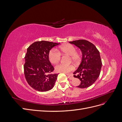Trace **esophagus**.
<instances>
[{
    "label": "esophagus",
    "mask_w": 122,
    "mask_h": 122,
    "mask_svg": "<svg viewBox=\"0 0 122 122\" xmlns=\"http://www.w3.org/2000/svg\"><path fill=\"white\" fill-rule=\"evenodd\" d=\"M67 76H68V78L70 79V80H72L74 78L73 76L72 75H71V74H67Z\"/></svg>",
    "instance_id": "esophagus-1"
}]
</instances>
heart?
<instances>
[{
	"mask_svg": "<svg viewBox=\"0 0 122 122\" xmlns=\"http://www.w3.org/2000/svg\"><path fill=\"white\" fill-rule=\"evenodd\" d=\"M58 50L62 54L71 56V60L75 63L78 62L80 59V54L76 52V48L72 45L70 44L63 45L59 48ZM59 52L55 49H52L50 51L49 58L52 63L56 64L60 61L61 54ZM55 69L58 72L68 73L74 69V67L72 65H65L60 64L56 65L55 67Z\"/></svg>",
	"mask_w": 122,
	"mask_h": 122,
	"instance_id": "b5f03b06",
	"label": "heart"
}]
</instances>
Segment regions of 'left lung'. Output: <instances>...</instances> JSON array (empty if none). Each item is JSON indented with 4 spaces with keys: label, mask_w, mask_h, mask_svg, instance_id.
Returning <instances> with one entry per match:
<instances>
[{
    "label": "left lung",
    "mask_w": 122,
    "mask_h": 122,
    "mask_svg": "<svg viewBox=\"0 0 122 122\" xmlns=\"http://www.w3.org/2000/svg\"><path fill=\"white\" fill-rule=\"evenodd\" d=\"M69 42L78 47L82 54L81 62L73 73L74 77L80 80V84L77 87L87 88L95 82L100 76L102 65L100 52L92 43L86 40Z\"/></svg>",
    "instance_id": "8db88e82"
}]
</instances>
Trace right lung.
Wrapping results in <instances>:
<instances>
[{
  "mask_svg": "<svg viewBox=\"0 0 122 122\" xmlns=\"http://www.w3.org/2000/svg\"><path fill=\"white\" fill-rule=\"evenodd\" d=\"M59 43L45 41L35 42L27 49L25 57L24 74L27 82L36 91L47 92L52 89L58 74L49 60L50 50Z\"/></svg>",
  "mask_w": 122,
  "mask_h": 122,
  "instance_id": "1",
  "label": "right lung"
}]
</instances>
